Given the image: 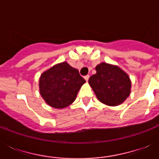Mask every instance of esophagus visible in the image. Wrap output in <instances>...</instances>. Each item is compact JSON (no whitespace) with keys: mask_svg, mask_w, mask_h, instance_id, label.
I'll use <instances>...</instances> for the list:
<instances>
[{"mask_svg":"<svg viewBox=\"0 0 159 159\" xmlns=\"http://www.w3.org/2000/svg\"><path fill=\"white\" fill-rule=\"evenodd\" d=\"M89 77H90L89 75H87V76H85V77H84V79L87 82V81H88V79H89Z\"/></svg>","mask_w":159,"mask_h":159,"instance_id":"obj_1","label":"esophagus"}]
</instances>
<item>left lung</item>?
<instances>
[{"label":"left lung","instance_id":"8db88e82","mask_svg":"<svg viewBox=\"0 0 159 159\" xmlns=\"http://www.w3.org/2000/svg\"><path fill=\"white\" fill-rule=\"evenodd\" d=\"M97 73L90 77L88 83L100 102L109 106L122 104L130 95L131 80L122 68L116 65L101 62Z\"/></svg>","mask_w":159,"mask_h":159}]
</instances>
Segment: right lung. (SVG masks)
<instances>
[{"label":"right lung","mask_w":159,"mask_h":159,"mask_svg":"<svg viewBox=\"0 0 159 159\" xmlns=\"http://www.w3.org/2000/svg\"><path fill=\"white\" fill-rule=\"evenodd\" d=\"M85 82L78 70L67 62H59L41 74L39 93L46 104L55 109H63L74 102Z\"/></svg>","instance_id":"obj_1"}]
</instances>
